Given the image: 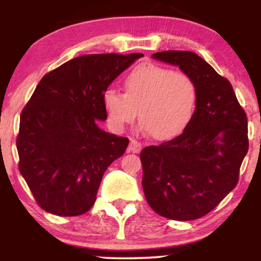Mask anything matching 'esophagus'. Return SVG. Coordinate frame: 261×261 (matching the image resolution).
I'll use <instances>...</instances> for the list:
<instances>
[{
	"label": "esophagus",
	"mask_w": 261,
	"mask_h": 261,
	"mask_svg": "<svg viewBox=\"0 0 261 261\" xmlns=\"http://www.w3.org/2000/svg\"><path fill=\"white\" fill-rule=\"evenodd\" d=\"M141 149H142V143L139 142V141H136V140L130 141V145H128V147H127L128 152H133V153H139Z\"/></svg>",
	"instance_id": "esophagus-1"
}]
</instances>
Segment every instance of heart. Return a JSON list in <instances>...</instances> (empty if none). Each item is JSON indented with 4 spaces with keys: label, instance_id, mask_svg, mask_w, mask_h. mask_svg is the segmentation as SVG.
Here are the masks:
<instances>
[{
    "label": "heart",
    "instance_id": "heart-1",
    "mask_svg": "<svg viewBox=\"0 0 261 261\" xmlns=\"http://www.w3.org/2000/svg\"><path fill=\"white\" fill-rule=\"evenodd\" d=\"M124 93L109 88L103 94L108 122L115 131L139 119L154 140H169L185 130L196 112L199 88L188 72L140 64L124 79Z\"/></svg>",
    "mask_w": 261,
    "mask_h": 261
}]
</instances>
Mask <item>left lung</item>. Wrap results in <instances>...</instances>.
<instances>
[{
  "mask_svg": "<svg viewBox=\"0 0 261 261\" xmlns=\"http://www.w3.org/2000/svg\"><path fill=\"white\" fill-rule=\"evenodd\" d=\"M152 58L179 66L199 88L196 112L182 134L141 151L142 188L161 216L191 221L211 212L236 188L248 148V119L229 81L195 53Z\"/></svg>",
  "mask_w": 261,
  "mask_h": 261,
  "instance_id": "8db88e82",
  "label": "left lung"
}]
</instances>
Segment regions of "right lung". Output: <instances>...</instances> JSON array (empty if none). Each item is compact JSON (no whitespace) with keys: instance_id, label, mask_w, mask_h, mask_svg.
<instances>
[{"instance_id":"obj_1","label":"right lung","mask_w":261,"mask_h":261,"mask_svg":"<svg viewBox=\"0 0 261 261\" xmlns=\"http://www.w3.org/2000/svg\"><path fill=\"white\" fill-rule=\"evenodd\" d=\"M135 53L92 54L50 71L20 113L16 143L20 174L35 201L56 216H80L94 205L108 167L128 139L98 126L103 94L135 60Z\"/></svg>"}]
</instances>
